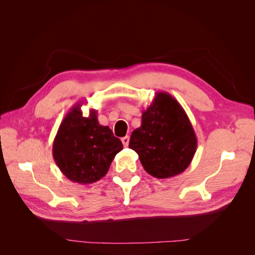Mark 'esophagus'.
Here are the masks:
<instances>
[{
  "instance_id": "1",
  "label": "esophagus",
  "mask_w": 255,
  "mask_h": 255,
  "mask_svg": "<svg viewBox=\"0 0 255 255\" xmlns=\"http://www.w3.org/2000/svg\"><path fill=\"white\" fill-rule=\"evenodd\" d=\"M121 141H122L123 145H125V146H128V142H129V137H128V136L122 137V138H121Z\"/></svg>"
}]
</instances>
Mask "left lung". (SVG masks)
I'll return each instance as SVG.
<instances>
[{"label":"left lung","instance_id":"left-lung-1","mask_svg":"<svg viewBox=\"0 0 255 255\" xmlns=\"http://www.w3.org/2000/svg\"><path fill=\"white\" fill-rule=\"evenodd\" d=\"M197 136L187 114L168 92L158 91L142 112L141 126L130 135L144 170L156 179H169L185 171L195 156Z\"/></svg>","mask_w":255,"mask_h":255}]
</instances>
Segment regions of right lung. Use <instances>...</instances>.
I'll return each instance as SVG.
<instances>
[{
    "mask_svg": "<svg viewBox=\"0 0 255 255\" xmlns=\"http://www.w3.org/2000/svg\"><path fill=\"white\" fill-rule=\"evenodd\" d=\"M76 103L61 121L53 141V157L60 171L71 182L91 184L107 173L123 145L109 127L98 121V112L84 117Z\"/></svg>",
    "mask_w": 255,
    "mask_h": 255,
    "instance_id": "add662e5",
    "label": "right lung"
}]
</instances>
